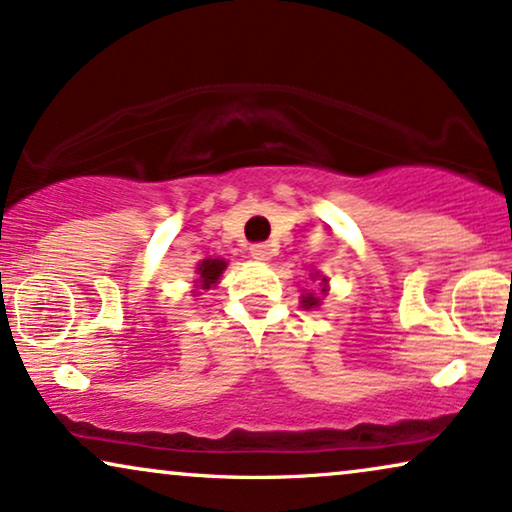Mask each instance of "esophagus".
<instances>
[{
    "label": "esophagus",
    "instance_id": "esophagus-1",
    "mask_svg": "<svg viewBox=\"0 0 512 512\" xmlns=\"http://www.w3.org/2000/svg\"><path fill=\"white\" fill-rule=\"evenodd\" d=\"M249 254L256 258V261H270V247L268 244H251Z\"/></svg>",
    "mask_w": 512,
    "mask_h": 512
}]
</instances>
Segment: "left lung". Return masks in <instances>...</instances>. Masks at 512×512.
I'll use <instances>...</instances> for the list:
<instances>
[{"instance_id":"obj_1","label":"left lung","mask_w":512,"mask_h":512,"mask_svg":"<svg viewBox=\"0 0 512 512\" xmlns=\"http://www.w3.org/2000/svg\"><path fill=\"white\" fill-rule=\"evenodd\" d=\"M310 277H313V280H317V277H320V272H315V275H310ZM320 287H322V291H320V294H327V277H320ZM320 294H315V291H310V294H305V296H301V303H303V308L305 310H310V308H317V305H320V301H322V298H320Z\"/></svg>"}]
</instances>
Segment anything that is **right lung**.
<instances>
[{
  "label": "right lung",
  "instance_id": "right-lung-1",
  "mask_svg": "<svg viewBox=\"0 0 512 512\" xmlns=\"http://www.w3.org/2000/svg\"><path fill=\"white\" fill-rule=\"evenodd\" d=\"M225 268H228L225 258H204V261L197 265L195 289H211V287H216L218 280H221V275H223ZM195 296H197V291H195Z\"/></svg>",
  "mask_w": 512,
  "mask_h": 512
}]
</instances>
